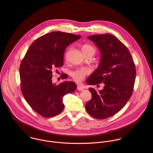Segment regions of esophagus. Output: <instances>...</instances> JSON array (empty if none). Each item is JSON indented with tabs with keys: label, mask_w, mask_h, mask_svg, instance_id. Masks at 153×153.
Returning a JSON list of instances; mask_svg holds the SVG:
<instances>
[{
	"label": "esophagus",
	"mask_w": 153,
	"mask_h": 153,
	"mask_svg": "<svg viewBox=\"0 0 153 153\" xmlns=\"http://www.w3.org/2000/svg\"><path fill=\"white\" fill-rule=\"evenodd\" d=\"M77 89H78V90H79V91H82L83 89H85V87H84V85H82V84H79V85H78Z\"/></svg>",
	"instance_id": "esophagus-1"
}]
</instances>
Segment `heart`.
<instances>
[{
    "label": "heart",
    "instance_id": "1",
    "mask_svg": "<svg viewBox=\"0 0 153 153\" xmlns=\"http://www.w3.org/2000/svg\"><path fill=\"white\" fill-rule=\"evenodd\" d=\"M82 52L84 53V55H87L88 53H92L93 55L95 54V48L88 44L84 45L82 48ZM66 58L67 57V53H66ZM90 71L88 68H78L75 69V71H72L71 72V76L72 78L76 82H81L82 81L84 78L85 77L86 75L89 73Z\"/></svg>",
    "mask_w": 153,
    "mask_h": 153
}]
</instances>
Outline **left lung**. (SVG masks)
<instances>
[{
	"mask_svg": "<svg viewBox=\"0 0 153 153\" xmlns=\"http://www.w3.org/2000/svg\"><path fill=\"white\" fill-rule=\"evenodd\" d=\"M88 38L98 47L101 53L98 68L88 77L86 82L99 86L97 91L89 88L91 100L85 105L92 117L105 119L122 109L131 98L136 76V69L128 48L117 37L109 34L94 35Z\"/></svg>",
	"mask_w": 153,
	"mask_h": 153,
	"instance_id": "obj_1",
	"label": "left lung"
}]
</instances>
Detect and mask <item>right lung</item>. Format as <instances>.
I'll list each match as a JSON object with an SVG mask.
<instances>
[{
  "label": "right lung",
  "mask_w": 153,
  "mask_h": 153,
  "mask_svg": "<svg viewBox=\"0 0 153 153\" xmlns=\"http://www.w3.org/2000/svg\"><path fill=\"white\" fill-rule=\"evenodd\" d=\"M81 38L62 32H52L36 39L30 46L20 65L22 94L30 107L40 115L49 118L64 108L63 97L76 89L73 81L56 85L52 81V69L64 65L66 48ZM62 79L68 78L62 75Z\"/></svg>",
  "instance_id": "add662e5"
}]
</instances>
